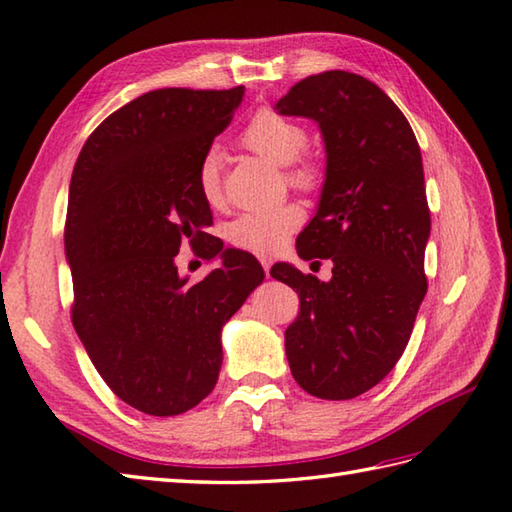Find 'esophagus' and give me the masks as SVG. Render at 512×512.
Here are the masks:
<instances>
[{"label": "esophagus", "mask_w": 512, "mask_h": 512, "mask_svg": "<svg viewBox=\"0 0 512 512\" xmlns=\"http://www.w3.org/2000/svg\"><path fill=\"white\" fill-rule=\"evenodd\" d=\"M259 264L264 266V270H266V275H268V270H270V264H273V257L270 255H259Z\"/></svg>", "instance_id": "34e87169"}]
</instances>
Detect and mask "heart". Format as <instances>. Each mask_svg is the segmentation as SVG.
<instances>
[{"label":"heart","instance_id":"b5f03b06","mask_svg":"<svg viewBox=\"0 0 512 512\" xmlns=\"http://www.w3.org/2000/svg\"><path fill=\"white\" fill-rule=\"evenodd\" d=\"M242 143L259 158L268 160L275 167H290L301 158L308 147V132L299 123L277 112L264 110L250 121L242 132ZM317 178V171L310 162L295 165L290 180L297 187H310ZM198 189L206 202L215 204L222 195L220 182V154L209 149L198 167ZM303 222V211L295 204L275 206L266 211H250L237 215L224 228V237L235 248L250 253H275L286 244L290 233H295Z\"/></svg>","mask_w":512,"mask_h":512}]
</instances>
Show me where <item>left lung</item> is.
I'll use <instances>...</instances> for the list:
<instances>
[{
	"label": "left lung",
	"instance_id": "left-lung-1",
	"mask_svg": "<svg viewBox=\"0 0 512 512\" xmlns=\"http://www.w3.org/2000/svg\"><path fill=\"white\" fill-rule=\"evenodd\" d=\"M275 110L321 129L323 189L297 253L332 259L330 281L292 264L270 270L299 292L286 330L290 372L312 396L350 400L394 369L427 295L431 215L420 147L396 103L345 70L299 81Z\"/></svg>",
	"mask_w": 512,
	"mask_h": 512
}]
</instances>
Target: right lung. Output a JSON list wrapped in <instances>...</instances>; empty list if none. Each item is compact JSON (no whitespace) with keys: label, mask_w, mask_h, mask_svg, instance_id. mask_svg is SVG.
I'll use <instances>...</instances> for the list:
<instances>
[{"label":"right lung","mask_w":512,"mask_h":512,"mask_svg":"<svg viewBox=\"0 0 512 512\" xmlns=\"http://www.w3.org/2000/svg\"><path fill=\"white\" fill-rule=\"evenodd\" d=\"M242 99L244 85L147 92L94 129L72 171L74 330L107 387L149 416H178L211 394L224 323L264 279L253 255L215 239L204 259L222 266L198 284L176 266L182 239L195 244L213 222L198 167Z\"/></svg>","instance_id":"1"}]
</instances>
